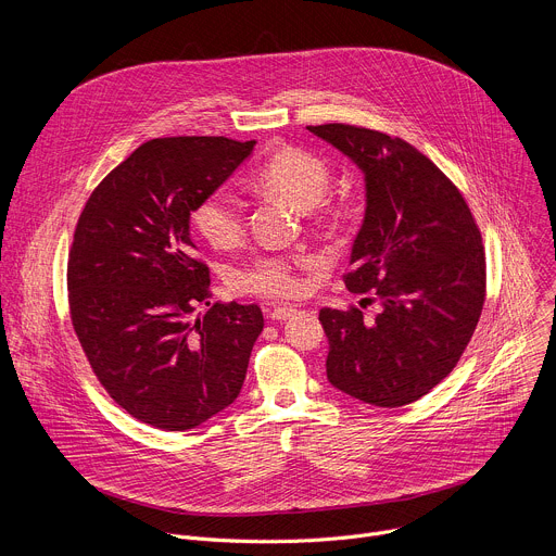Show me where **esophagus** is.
<instances>
[{
    "label": "esophagus",
    "instance_id": "1",
    "mask_svg": "<svg viewBox=\"0 0 556 556\" xmlns=\"http://www.w3.org/2000/svg\"><path fill=\"white\" fill-rule=\"evenodd\" d=\"M292 314H294V307L288 305V303H283V305H277V307L270 312V319H273V321H286V319H290Z\"/></svg>",
    "mask_w": 556,
    "mask_h": 556
}]
</instances>
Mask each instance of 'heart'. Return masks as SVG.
<instances>
[{
    "mask_svg": "<svg viewBox=\"0 0 556 556\" xmlns=\"http://www.w3.org/2000/svg\"><path fill=\"white\" fill-rule=\"evenodd\" d=\"M255 182L260 189L281 195L301 211L319 206L332 187L330 167L314 153L283 147L260 167ZM193 226L215 249H235L247 237L244 202L228 189L206 193L193 208ZM303 257L260 255L235 273V286L260 296H294L301 292L299 270Z\"/></svg>",
    "mask_w": 556,
    "mask_h": 556,
    "instance_id": "1",
    "label": "heart"
}]
</instances>
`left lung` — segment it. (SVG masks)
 Segmentation results:
<instances>
[{"mask_svg":"<svg viewBox=\"0 0 556 556\" xmlns=\"http://www.w3.org/2000/svg\"><path fill=\"white\" fill-rule=\"evenodd\" d=\"M307 129L365 178V217L345 286L371 290L380 305L376 319L361 307L319 312L328 380L376 407L409 405L451 374L480 321V228L455 185L409 142L343 123Z\"/></svg>","mask_w":556,"mask_h":556,"instance_id":"1","label":"left lung"}]
</instances>
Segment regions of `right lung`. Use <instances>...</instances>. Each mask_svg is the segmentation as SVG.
<instances>
[{
	"mask_svg": "<svg viewBox=\"0 0 556 556\" xmlns=\"http://www.w3.org/2000/svg\"><path fill=\"white\" fill-rule=\"evenodd\" d=\"M255 149L224 136L153 138L90 195L67 262L70 314L114 403L163 431L195 429L226 409L247 378L264 316L208 305V268L191 213Z\"/></svg>",
	"mask_w": 556,
	"mask_h": 556,
	"instance_id": "1",
	"label": "right lung"
}]
</instances>
